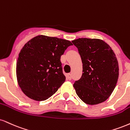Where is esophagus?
Instances as JSON below:
<instances>
[{"instance_id":"1","label":"esophagus","mask_w":130,"mask_h":130,"mask_svg":"<svg viewBox=\"0 0 130 130\" xmlns=\"http://www.w3.org/2000/svg\"><path fill=\"white\" fill-rule=\"evenodd\" d=\"M66 78L67 80H71V74L70 73H68L66 75Z\"/></svg>"}]
</instances>
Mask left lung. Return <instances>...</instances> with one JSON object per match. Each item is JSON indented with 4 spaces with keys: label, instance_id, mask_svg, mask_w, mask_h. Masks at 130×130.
<instances>
[{
    "label": "left lung",
    "instance_id": "left-lung-1",
    "mask_svg": "<svg viewBox=\"0 0 130 130\" xmlns=\"http://www.w3.org/2000/svg\"><path fill=\"white\" fill-rule=\"evenodd\" d=\"M77 48L82 65V75L73 87L85 104L104 102L115 90L119 77V63L110 45L99 39L79 38L72 40Z\"/></svg>",
    "mask_w": 130,
    "mask_h": 130
}]
</instances>
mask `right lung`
Here are the masks:
<instances>
[{
  "label": "right lung",
  "mask_w": 130,
  "mask_h": 130,
  "mask_svg": "<svg viewBox=\"0 0 130 130\" xmlns=\"http://www.w3.org/2000/svg\"><path fill=\"white\" fill-rule=\"evenodd\" d=\"M73 44L68 40L39 35L20 50L16 63L17 80L23 93L31 99H48L65 82L60 57Z\"/></svg>",
  "instance_id": "right-lung-1"
}]
</instances>
